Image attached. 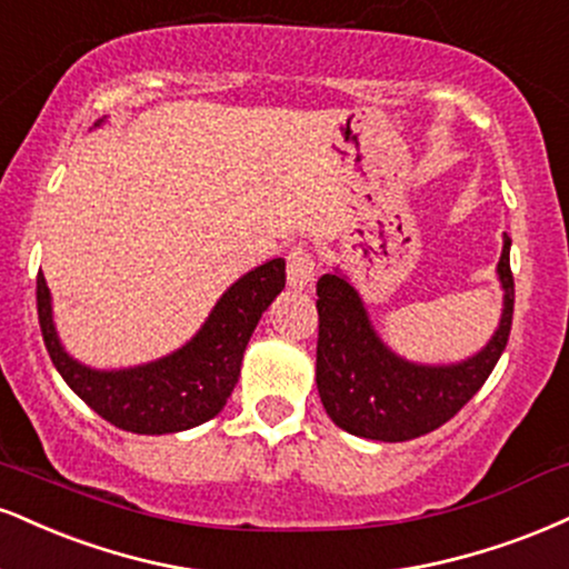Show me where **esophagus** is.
I'll use <instances>...</instances> for the list:
<instances>
[{
	"label": "esophagus",
	"instance_id": "obj_1",
	"mask_svg": "<svg viewBox=\"0 0 569 569\" xmlns=\"http://www.w3.org/2000/svg\"><path fill=\"white\" fill-rule=\"evenodd\" d=\"M286 272H289V286L293 289H305L318 276V259L307 246H293L286 259Z\"/></svg>",
	"mask_w": 569,
	"mask_h": 569
}]
</instances>
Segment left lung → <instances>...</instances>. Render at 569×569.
Here are the masks:
<instances>
[{
	"label": "left lung",
	"mask_w": 569,
	"mask_h": 569,
	"mask_svg": "<svg viewBox=\"0 0 569 569\" xmlns=\"http://www.w3.org/2000/svg\"><path fill=\"white\" fill-rule=\"evenodd\" d=\"M506 236L498 276L503 318L480 355L461 366H413L395 358L373 333L360 297L339 276L318 278V381L326 413L345 432L381 442H406L435 432L480 392L506 350L515 318V276Z\"/></svg>",
	"instance_id": "left-lung-1"
}]
</instances>
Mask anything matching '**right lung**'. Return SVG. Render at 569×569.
I'll use <instances>...</instances> for the list:
<instances>
[{
    "label": "right lung",
    "mask_w": 569,
    "mask_h": 569,
    "mask_svg": "<svg viewBox=\"0 0 569 569\" xmlns=\"http://www.w3.org/2000/svg\"><path fill=\"white\" fill-rule=\"evenodd\" d=\"M286 286V262L270 259L224 291L190 345L129 371H92L71 360L54 337L50 289L37 278V312L44 347L66 385L94 413L134 435H169L214 419L241 376L251 333Z\"/></svg>",
    "instance_id": "1"
}]
</instances>
